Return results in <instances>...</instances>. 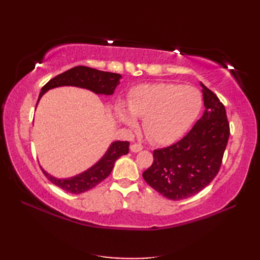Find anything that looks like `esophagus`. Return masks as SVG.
Segmentation results:
<instances>
[{"label": "esophagus", "mask_w": 260, "mask_h": 260, "mask_svg": "<svg viewBox=\"0 0 260 260\" xmlns=\"http://www.w3.org/2000/svg\"><path fill=\"white\" fill-rule=\"evenodd\" d=\"M129 148H131V152L139 153V152H141V151L143 150V146L140 145V144H132V145L129 146Z\"/></svg>", "instance_id": "34e87169"}]
</instances>
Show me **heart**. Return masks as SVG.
I'll return each mask as SVG.
<instances>
[{"label":"heart","instance_id":"heart-1","mask_svg":"<svg viewBox=\"0 0 260 260\" xmlns=\"http://www.w3.org/2000/svg\"><path fill=\"white\" fill-rule=\"evenodd\" d=\"M116 107V117L133 128L143 118L145 135L156 144H170L194 123L202 107L201 93L194 87L175 84L140 85L131 90L126 102Z\"/></svg>","mask_w":260,"mask_h":260}]
</instances>
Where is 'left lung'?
<instances>
[{
	"label": "left lung",
	"mask_w": 260,
	"mask_h": 260,
	"mask_svg": "<svg viewBox=\"0 0 260 260\" xmlns=\"http://www.w3.org/2000/svg\"><path fill=\"white\" fill-rule=\"evenodd\" d=\"M204 113L175 144L153 152L143 178L170 200H183L204 189L218 174L230 135L222 103L202 82Z\"/></svg>",
	"instance_id": "8db88e82"
}]
</instances>
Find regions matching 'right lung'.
Wrapping results in <instances>:
<instances>
[{
  "label": "right lung",
  "instance_id": "add662e5",
  "mask_svg": "<svg viewBox=\"0 0 260 260\" xmlns=\"http://www.w3.org/2000/svg\"><path fill=\"white\" fill-rule=\"evenodd\" d=\"M120 78L121 76L119 74L107 73V71L97 70L85 67V66H78V67L71 68L49 80L42 87L38 103L48 90L64 86L84 88V89L90 90L97 95L110 96L114 93L116 87L119 85ZM128 142L114 141L104 155L92 167L79 174L70 176V178H56V176L49 174L42 168L41 170L48 180L54 185L59 186L63 191L79 194V193L92 189L93 186L106 179L112 172L116 159L128 153Z\"/></svg>",
  "mask_w": 260,
  "mask_h": 260
}]
</instances>
